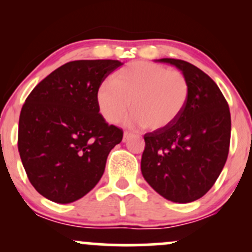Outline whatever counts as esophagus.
<instances>
[{"label": "esophagus", "instance_id": "34e87169", "mask_svg": "<svg viewBox=\"0 0 252 252\" xmlns=\"http://www.w3.org/2000/svg\"><path fill=\"white\" fill-rule=\"evenodd\" d=\"M132 136H134V134H131V132L124 131V134H123V142H126V141H128L130 137H132Z\"/></svg>", "mask_w": 252, "mask_h": 252}]
</instances>
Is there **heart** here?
Here are the masks:
<instances>
[{
	"label": "heart",
	"instance_id": "b5f03b06",
	"mask_svg": "<svg viewBox=\"0 0 252 252\" xmlns=\"http://www.w3.org/2000/svg\"><path fill=\"white\" fill-rule=\"evenodd\" d=\"M189 97V83L180 71L160 63H130L115 72L97 91V104L104 120L117 123L128 112L130 123L160 130L181 115Z\"/></svg>",
	"mask_w": 252,
	"mask_h": 252
}]
</instances>
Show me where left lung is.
I'll return each instance as SVG.
<instances>
[{"instance_id":"obj_1","label":"left lung","mask_w":252,"mask_h":252,"mask_svg":"<svg viewBox=\"0 0 252 252\" xmlns=\"http://www.w3.org/2000/svg\"><path fill=\"white\" fill-rule=\"evenodd\" d=\"M158 62L182 71L189 97L170 126L144 135L141 170L158 194L185 204L206 194L224 168L230 149V109L217 84L200 68L180 59Z\"/></svg>"}]
</instances>
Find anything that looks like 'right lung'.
I'll list each match as a JSON object with an SVG mask.
<instances>
[{
  "label": "right lung",
  "instance_id": "1",
  "mask_svg": "<svg viewBox=\"0 0 252 252\" xmlns=\"http://www.w3.org/2000/svg\"><path fill=\"white\" fill-rule=\"evenodd\" d=\"M122 65L118 60H74L28 94L20 114L17 148L28 180L45 198L73 202L102 178L123 130L104 121L97 91Z\"/></svg>",
  "mask_w": 252,
  "mask_h": 252
}]
</instances>
